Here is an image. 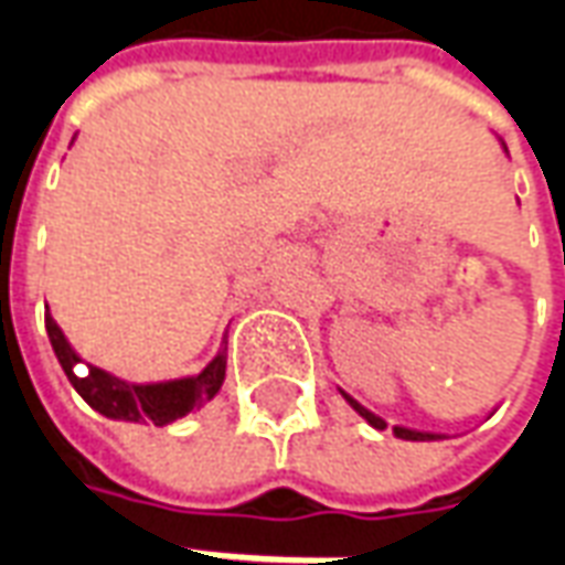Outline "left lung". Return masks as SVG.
Here are the masks:
<instances>
[{
	"instance_id": "obj_1",
	"label": "left lung",
	"mask_w": 565,
	"mask_h": 565,
	"mask_svg": "<svg viewBox=\"0 0 565 565\" xmlns=\"http://www.w3.org/2000/svg\"><path fill=\"white\" fill-rule=\"evenodd\" d=\"M342 396L344 399H348V405H351V408H354L356 415L363 417V420H369V424L375 426V429H384V420H381L379 415H372V412H369V408H363V405L356 403L354 396H348V393L342 391ZM393 436L396 438H405V441H433V438H441V436H436V433H420V429H408V426H393Z\"/></svg>"
}]
</instances>
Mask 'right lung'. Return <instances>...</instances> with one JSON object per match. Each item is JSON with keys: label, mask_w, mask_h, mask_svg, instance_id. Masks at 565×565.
<instances>
[{"label": "right lung", "mask_w": 565, "mask_h": 565, "mask_svg": "<svg viewBox=\"0 0 565 565\" xmlns=\"http://www.w3.org/2000/svg\"><path fill=\"white\" fill-rule=\"evenodd\" d=\"M44 327H47V339L54 344L56 360L66 372V379L72 381V387L81 393L84 403L96 408L99 415L111 417V420H132V424L153 420L157 426L172 424L178 417L190 415L199 405L209 403L211 396L221 391L223 375H226V339H223L217 356L199 375H190V379L160 381V384H129V381L115 379L105 369L96 366L87 369V375L81 379V375H75L81 356L72 351V344L51 315H44Z\"/></svg>", "instance_id": "1"}]
</instances>
